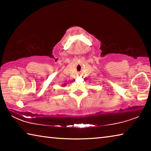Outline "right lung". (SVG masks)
Masks as SVG:
<instances>
[{"instance_id":"add662e5","label":"right lung","mask_w":151,"mask_h":151,"mask_svg":"<svg viewBox=\"0 0 151 151\" xmlns=\"http://www.w3.org/2000/svg\"><path fill=\"white\" fill-rule=\"evenodd\" d=\"M63 86H65V84H63Z\"/></svg>"}]
</instances>
